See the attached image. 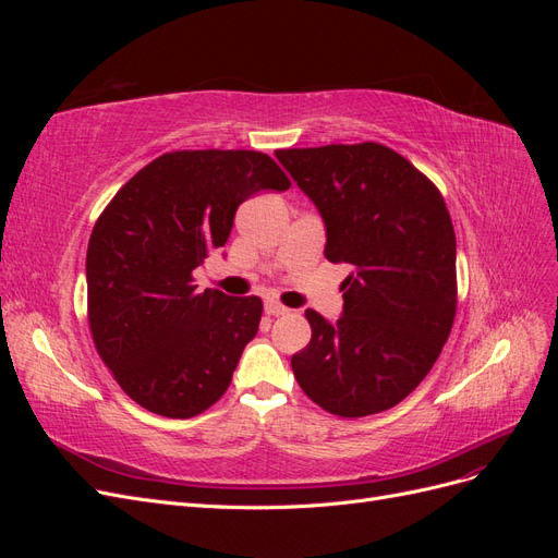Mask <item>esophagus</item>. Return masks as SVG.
<instances>
[{
    "mask_svg": "<svg viewBox=\"0 0 558 558\" xmlns=\"http://www.w3.org/2000/svg\"><path fill=\"white\" fill-rule=\"evenodd\" d=\"M265 314L267 316H281V314H289V310H286L281 302H277V300H267L265 302Z\"/></svg>",
    "mask_w": 558,
    "mask_h": 558,
    "instance_id": "34e87169",
    "label": "esophagus"
}]
</instances>
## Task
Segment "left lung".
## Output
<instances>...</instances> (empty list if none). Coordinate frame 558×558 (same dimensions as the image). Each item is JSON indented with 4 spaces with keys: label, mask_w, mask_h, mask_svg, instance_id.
Instances as JSON below:
<instances>
[{
    "label": "left lung",
    "mask_w": 558,
    "mask_h": 558,
    "mask_svg": "<svg viewBox=\"0 0 558 558\" xmlns=\"http://www.w3.org/2000/svg\"><path fill=\"white\" fill-rule=\"evenodd\" d=\"M277 160L326 223V258L351 265L344 312L305 316L293 375L337 416L391 410L440 356L456 316V234L435 183L388 146L283 148Z\"/></svg>",
    "instance_id": "obj_1"
}]
</instances>
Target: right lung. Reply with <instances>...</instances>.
Instances as JSON below:
<instances>
[{
    "mask_svg": "<svg viewBox=\"0 0 558 558\" xmlns=\"http://www.w3.org/2000/svg\"><path fill=\"white\" fill-rule=\"evenodd\" d=\"M291 181L258 150H174L113 195L88 242V320L99 359L144 410L191 418L221 398L256 337L260 298L197 293L234 211Z\"/></svg>",
    "mask_w": 558,
    "mask_h": 558,
    "instance_id": "add662e5",
    "label": "right lung"
}]
</instances>
